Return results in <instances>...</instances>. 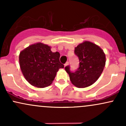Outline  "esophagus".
<instances>
[{
    "instance_id": "34e87169",
    "label": "esophagus",
    "mask_w": 126,
    "mask_h": 126,
    "mask_svg": "<svg viewBox=\"0 0 126 126\" xmlns=\"http://www.w3.org/2000/svg\"><path fill=\"white\" fill-rule=\"evenodd\" d=\"M68 64H69V62H66V63L64 64V67H66V66H67Z\"/></svg>"
}]
</instances>
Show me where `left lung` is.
Masks as SVG:
<instances>
[{"instance_id": "left-lung-1", "label": "left lung", "mask_w": 126, "mask_h": 126, "mask_svg": "<svg viewBox=\"0 0 126 126\" xmlns=\"http://www.w3.org/2000/svg\"><path fill=\"white\" fill-rule=\"evenodd\" d=\"M79 60V67L75 72L65 70L69 75L72 84L77 88H86L94 83L101 76L105 66V54L100 47L92 42L85 41L75 48Z\"/></svg>"}]
</instances>
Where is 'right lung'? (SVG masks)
Listing matches in <instances>:
<instances>
[{
    "instance_id": "right-lung-1",
    "label": "right lung",
    "mask_w": 126,
    "mask_h": 126,
    "mask_svg": "<svg viewBox=\"0 0 126 126\" xmlns=\"http://www.w3.org/2000/svg\"><path fill=\"white\" fill-rule=\"evenodd\" d=\"M59 59V52L53 53L50 46L42 43L30 45L19 56L24 78L31 85L40 88L51 85L59 69L64 67Z\"/></svg>"
}]
</instances>
